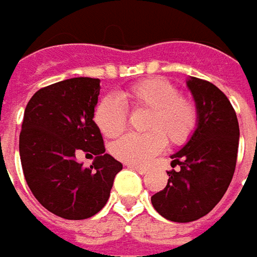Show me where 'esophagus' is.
Returning a JSON list of instances; mask_svg holds the SVG:
<instances>
[{"mask_svg":"<svg viewBox=\"0 0 257 257\" xmlns=\"http://www.w3.org/2000/svg\"><path fill=\"white\" fill-rule=\"evenodd\" d=\"M128 167H130V169H133V170H136V172L139 173V174H146V173H147V167H143V166L128 164Z\"/></svg>","mask_w":257,"mask_h":257,"instance_id":"1","label":"esophagus"}]
</instances>
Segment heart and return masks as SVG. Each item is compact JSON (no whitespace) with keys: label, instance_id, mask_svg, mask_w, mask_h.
<instances>
[{"label":"heart","instance_id":"obj_1","mask_svg":"<svg viewBox=\"0 0 257 257\" xmlns=\"http://www.w3.org/2000/svg\"><path fill=\"white\" fill-rule=\"evenodd\" d=\"M124 104L134 110H149L147 133H130L111 146L114 157L128 164H146L166 146L186 143L197 125V108L192 100L179 95L177 87L166 78L153 77L136 83L115 97H105L95 108L94 120L105 137H117L127 123Z\"/></svg>","mask_w":257,"mask_h":257}]
</instances>
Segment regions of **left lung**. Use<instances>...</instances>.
Listing matches in <instances>:
<instances>
[{
  "label": "left lung",
  "instance_id": "left-lung-1",
  "mask_svg": "<svg viewBox=\"0 0 257 257\" xmlns=\"http://www.w3.org/2000/svg\"><path fill=\"white\" fill-rule=\"evenodd\" d=\"M197 125L179 152L170 156L167 186L152 196V204L164 219L177 223L194 222L206 216L222 200L232 182L239 123L229 98L212 83L189 77Z\"/></svg>",
  "mask_w": 257,
  "mask_h": 257
}]
</instances>
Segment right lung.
Returning a JSON list of instances; mask_svg holds the SVG:
<instances>
[{
	"label": "right lung",
	"mask_w": 257,
	"mask_h": 257,
	"mask_svg": "<svg viewBox=\"0 0 257 257\" xmlns=\"http://www.w3.org/2000/svg\"><path fill=\"white\" fill-rule=\"evenodd\" d=\"M100 88L98 78H70L38 90L25 107L20 133L25 182L48 212L68 220L100 212L123 169L104 153L103 136L93 120ZM81 151L94 157L87 169L75 157Z\"/></svg>",
	"instance_id": "right-lung-1"
}]
</instances>
